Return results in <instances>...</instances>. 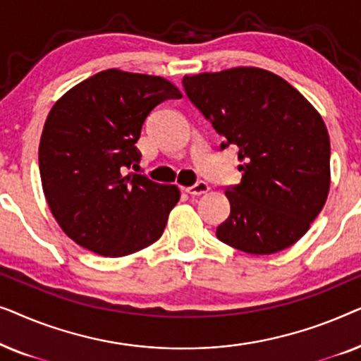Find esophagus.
<instances>
[{
	"label": "esophagus",
	"instance_id": "esophagus-1",
	"mask_svg": "<svg viewBox=\"0 0 361 361\" xmlns=\"http://www.w3.org/2000/svg\"><path fill=\"white\" fill-rule=\"evenodd\" d=\"M210 190V185L207 184L205 180H199V182H195L194 185H190V187H185V192L189 195H204V194H207V192Z\"/></svg>",
	"mask_w": 361,
	"mask_h": 361
}]
</instances>
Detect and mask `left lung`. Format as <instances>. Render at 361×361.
<instances>
[{
    "label": "left lung",
    "mask_w": 361,
    "mask_h": 361,
    "mask_svg": "<svg viewBox=\"0 0 361 361\" xmlns=\"http://www.w3.org/2000/svg\"><path fill=\"white\" fill-rule=\"evenodd\" d=\"M185 95L238 147L241 182L225 187L230 215L216 238L250 255L289 248L320 214L330 187V140L317 110L273 72L236 67L182 78Z\"/></svg>",
    "instance_id": "left-lung-1"
}]
</instances>
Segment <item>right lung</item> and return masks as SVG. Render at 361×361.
<instances>
[{
  "mask_svg": "<svg viewBox=\"0 0 361 361\" xmlns=\"http://www.w3.org/2000/svg\"><path fill=\"white\" fill-rule=\"evenodd\" d=\"M180 97L166 78L110 68L52 106L39 171L49 209L77 245L120 258L161 238L180 192L128 171L141 159L135 145L147 115Z\"/></svg>",
  "mask_w": 361,
  "mask_h": 361,
  "instance_id": "obj_1",
  "label": "right lung"
}]
</instances>
